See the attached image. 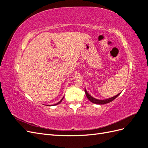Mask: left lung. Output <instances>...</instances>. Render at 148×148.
<instances>
[{"mask_svg": "<svg viewBox=\"0 0 148 148\" xmlns=\"http://www.w3.org/2000/svg\"><path fill=\"white\" fill-rule=\"evenodd\" d=\"M84 91H85V94H86V96L88 97V99L92 103H95V104H107V103L110 102L112 101H114L116 97H117L120 93L118 94L117 95H116L115 96H114L111 98H109V99H105V100H99V99H95V98L92 97V96H91L90 95H89L87 91L86 90V89H84Z\"/></svg>", "mask_w": 148, "mask_h": 148, "instance_id": "8db88e82", "label": "left lung"}]
</instances>
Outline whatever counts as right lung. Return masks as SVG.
<instances>
[{
  "label": "right lung",
  "mask_w": 148,
  "mask_h": 148,
  "mask_svg": "<svg viewBox=\"0 0 148 148\" xmlns=\"http://www.w3.org/2000/svg\"><path fill=\"white\" fill-rule=\"evenodd\" d=\"M63 99H64V97H63V98H62V99H61V100H60V101H59V102H58V103H57V104H54V105H57V104H60V102H62V100H63ZM54 105H53V106H54Z\"/></svg>",
  "instance_id": "add662e5"
}]
</instances>
